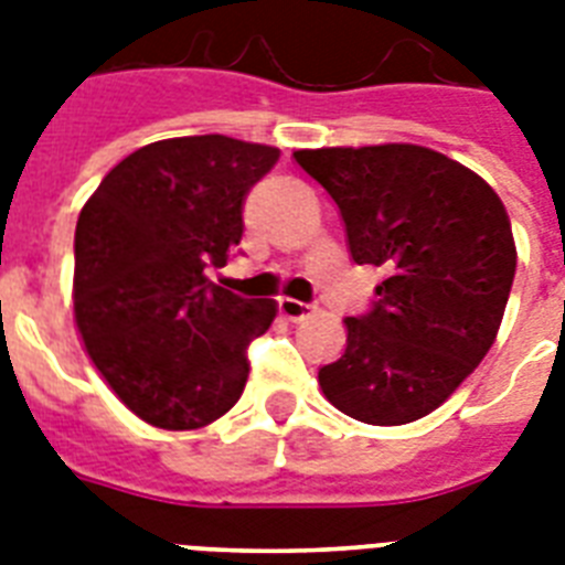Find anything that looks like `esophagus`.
Masks as SVG:
<instances>
[{
  "label": "esophagus",
  "mask_w": 565,
  "mask_h": 565,
  "mask_svg": "<svg viewBox=\"0 0 565 565\" xmlns=\"http://www.w3.org/2000/svg\"><path fill=\"white\" fill-rule=\"evenodd\" d=\"M278 310H281L284 319H290V322H299V319L310 317V305L299 299H290V296H281L278 299Z\"/></svg>",
  "instance_id": "esophagus-1"
}]
</instances>
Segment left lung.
<instances>
[{"mask_svg": "<svg viewBox=\"0 0 565 565\" xmlns=\"http://www.w3.org/2000/svg\"><path fill=\"white\" fill-rule=\"evenodd\" d=\"M340 207L354 264L384 269L370 313L345 319V352L319 370L337 411L404 425L437 411L499 334L516 243L495 190L413 143L299 149Z\"/></svg>", "mask_w": 565, "mask_h": 565, "instance_id": "obj_1", "label": "left lung"}]
</instances>
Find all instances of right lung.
Wrapping results in <instances>:
<instances>
[{
  "mask_svg": "<svg viewBox=\"0 0 565 565\" xmlns=\"http://www.w3.org/2000/svg\"><path fill=\"white\" fill-rule=\"evenodd\" d=\"M275 146L225 135L158 140L102 179L75 225V322L117 398L163 430L228 413L248 377V343L273 299H239L204 269L243 237L246 193Z\"/></svg>",
  "mask_w": 565,
  "mask_h": 565,
  "instance_id": "add662e5",
  "label": "right lung"
}]
</instances>
